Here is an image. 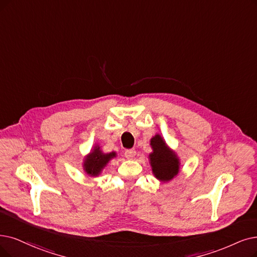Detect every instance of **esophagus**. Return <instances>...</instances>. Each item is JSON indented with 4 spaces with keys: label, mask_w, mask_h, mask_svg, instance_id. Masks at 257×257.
<instances>
[{
    "label": "esophagus",
    "mask_w": 257,
    "mask_h": 257,
    "mask_svg": "<svg viewBox=\"0 0 257 257\" xmlns=\"http://www.w3.org/2000/svg\"><path fill=\"white\" fill-rule=\"evenodd\" d=\"M135 155H136V151H135V150H126V151L124 152V156H125L126 159L132 160L133 158L135 157Z\"/></svg>",
    "instance_id": "34e87169"
}]
</instances>
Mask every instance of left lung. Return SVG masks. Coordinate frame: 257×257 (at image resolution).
Wrapping results in <instances>:
<instances>
[{
  "label": "left lung",
  "mask_w": 257,
  "mask_h": 257,
  "mask_svg": "<svg viewBox=\"0 0 257 257\" xmlns=\"http://www.w3.org/2000/svg\"><path fill=\"white\" fill-rule=\"evenodd\" d=\"M151 148L153 152L149 155V159L154 176L161 182L175 178L180 170V160L175 151L169 148L159 134L151 139Z\"/></svg>",
  "instance_id": "obj_1"
}]
</instances>
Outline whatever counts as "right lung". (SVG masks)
Instances as JSON below:
<instances>
[{
    "instance_id": "right-lung-1",
    "label": "right lung",
    "mask_w": 257,
    "mask_h": 257,
    "mask_svg": "<svg viewBox=\"0 0 257 257\" xmlns=\"http://www.w3.org/2000/svg\"><path fill=\"white\" fill-rule=\"evenodd\" d=\"M117 156L116 152L103 153L100 147L96 145L83 160V170L90 177H98L107 166V163Z\"/></svg>"
}]
</instances>
